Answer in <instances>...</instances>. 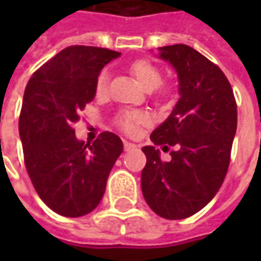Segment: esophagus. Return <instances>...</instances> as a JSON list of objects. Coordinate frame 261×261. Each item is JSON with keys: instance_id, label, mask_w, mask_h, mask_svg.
Masks as SVG:
<instances>
[{"instance_id": "obj_1", "label": "esophagus", "mask_w": 261, "mask_h": 261, "mask_svg": "<svg viewBox=\"0 0 261 261\" xmlns=\"http://www.w3.org/2000/svg\"><path fill=\"white\" fill-rule=\"evenodd\" d=\"M137 145L136 144H133V142L124 141V149L125 151H131V149H136Z\"/></svg>"}]
</instances>
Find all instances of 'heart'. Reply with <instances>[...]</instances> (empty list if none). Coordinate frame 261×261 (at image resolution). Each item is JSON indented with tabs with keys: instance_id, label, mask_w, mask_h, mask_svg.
Segmentation results:
<instances>
[{
	"instance_id": "heart-1",
	"label": "heart",
	"mask_w": 261,
	"mask_h": 261,
	"mask_svg": "<svg viewBox=\"0 0 261 261\" xmlns=\"http://www.w3.org/2000/svg\"><path fill=\"white\" fill-rule=\"evenodd\" d=\"M130 71L131 74L134 75L137 82L147 91L155 89L162 80L161 69L147 60H138L136 63H133ZM106 93H108V74H106V71H103L99 74L96 84H95V95L97 97H105ZM158 93L165 95L166 89H159ZM147 121V116L144 113H140V112H124L117 117V125L127 134H134L138 130V125L145 124Z\"/></svg>"
}]
</instances>
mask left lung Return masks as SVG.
Returning a JSON list of instances; mask_svg holds the SVG:
<instances>
[{
	"label": "left lung",
	"mask_w": 261,
	"mask_h": 261,
	"mask_svg": "<svg viewBox=\"0 0 261 261\" xmlns=\"http://www.w3.org/2000/svg\"><path fill=\"white\" fill-rule=\"evenodd\" d=\"M158 57L177 74L179 100L151 134L142 151V194L153 213L166 219L192 217L218 193L229 166L238 124L232 86L219 67L186 44L159 47ZM155 145L175 146L169 163Z\"/></svg>",
	"instance_id": "8db88e82"
}]
</instances>
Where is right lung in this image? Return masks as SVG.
<instances>
[{"label":"right lung","mask_w":261,"mask_h":261,"mask_svg":"<svg viewBox=\"0 0 261 261\" xmlns=\"http://www.w3.org/2000/svg\"><path fill=\"white\" fill-rule=\"evenodd\" d=\"M120 53L91 46L61 50L32 75L19 116L26 170L43 202L76 218L97 207L123 141L105 131L93 142L78 141L74 123L95 97L100 71Z\"/></svg>","instance_id":"obj_1"}]
</instances>
